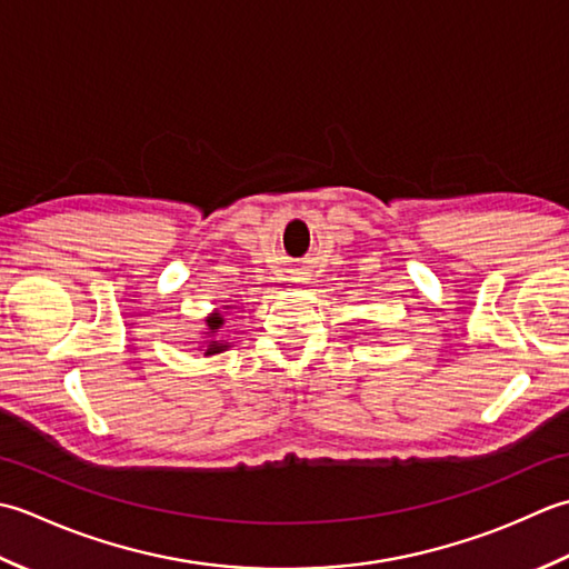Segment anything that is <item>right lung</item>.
<instances>
[{
  "instance_id": "obj_1",
  "label": "right lung",
  "mask_w": 569,
  "mask_h": 569,
  "mask_svg": "<svg viewBox=\"0 0 569 569\" xmlns=\"http://www.w3.org/2000/svg\"><path fill=\"white\" fill-rule=\"evenodd\" d=\"M220 323H223V317H211V319H208V329L216 331ZM223 349H226V346H218L216 341H211V343H208V351L206 353H218V351H223Z\"/></svg>"
}]
</instances>
